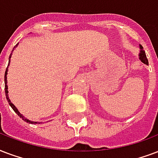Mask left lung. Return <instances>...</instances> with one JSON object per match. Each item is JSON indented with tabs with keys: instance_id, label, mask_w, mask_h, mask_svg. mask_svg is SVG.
<instances>
[{
	"instance_id": "1",
	"label": "left lung",
	"mask_w": 158,
	"mask_h": 158,
	"mask_svg": "<svg viewBox=\"0 0 158 158\" xmlns=\"http://www.w3.org/2000/svg\"><path fill=\"white\" fill-rule=\"evenodd\" d=\"M140 49H141V51H140V53H139L140 60H141V61H142L144 64H147V65H148V58H147V56H146L145 52L143 51V47H142L141 45H140Z\"/></svg>"
}]
</instances>
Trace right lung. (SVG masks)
Returning <instances> with one entry per match:
<instances>
[{"label":"right lung","instance_id":"1","mask_svg":"<svg viewBox=\"0 0 158 158\" xmlns=\"http://www.w3.org/2000/svg\"><path fill=\"white\" fill-rule=\"evenodd\" d=\"M18 46V44H16V46L14 47V48H13L12 52L14 51V49L16 48V47ZM12 52H11V53H10V56H9V63H8V66H9V65H10V57H11V55H12ZM8 66L6 67V72H5V92H6V99H7V102H8V103H9V105H10V106H11V108L13 109V111L16 112V114L18 115L19 117H21V119L23 120V121H25V122H27V123H31V124H40V123H37V122H31V121H30V120L27 119V118H25V117H23V115L21 114V113H20V111L17 110V108H16V106L13 105L12 103H11V102H10V100L9 99V97H8V86H7V72H8Z\"/></svg>","mask_w":158,"mask_h":158}]
</instances>
